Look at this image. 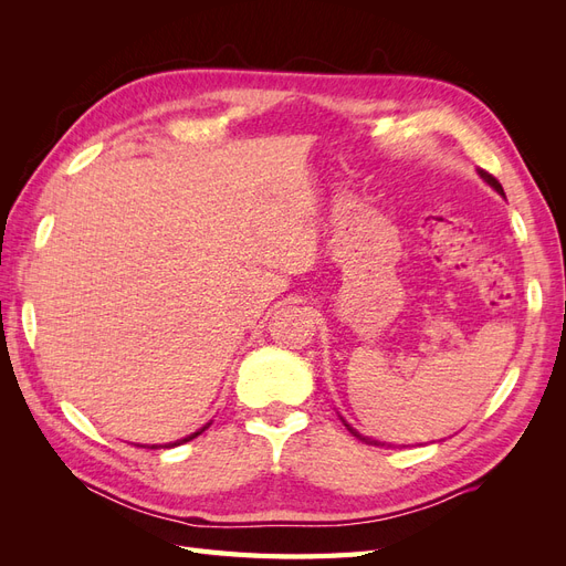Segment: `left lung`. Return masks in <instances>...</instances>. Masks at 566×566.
Wrapping results in <instances>:
<instances>
[{
    "label": "left lung",
    "mask_w": 566,
    "mask_h": 566,
    "mask_svg": "<svg viewBox=\"0 0 566 566\" xmlns=\"http://www.w3.org/2000/svg\"><path fill=\"white\" fill-rule=\"evenodd\" d=\"M479 177H482L491 188H495V191H499L503 198H505V193H503V186H501V181L499 179H495L493 175H489V172H484V169H479ZM342 422H345V427H347V430H349V434L352 437H356L358 441H364V443H368V447H385V441H378V439H370V437H364V434H358L356 430H354V427L347 422V420H342ZM387 447H391V443H387Z\"/></svg>",
    "instance_id": "obj_1"
}]
</instances>
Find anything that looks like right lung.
I'll list each match as a JSON object with an SVG mask.
<instances>
[{
  "label": "right lung",
  "instance_id": "add662e5",
  "mask_svg": "<svg viewBox=\"0 0 566 566\" xmlns=\"http://www.w3.org/2000/svg\"><path fill=\"white\" fill-rule=\"evenodd\" d=\"M208 427H210V422L208 424H205L202 427V430H198V432H193V434H188V437H184V439H179V441H175V443H165V449H172V447H179V443H186V441H191V439H196L198 434H202L205 430H208ZM146 449V447H144ZM150 449H158V447H150Z\"/></svg>",
  "mask_w": 566,
  "mask_h": 566
}]
</instances>
